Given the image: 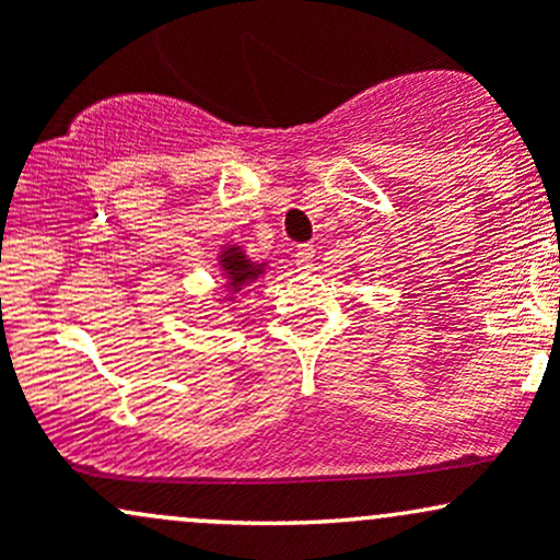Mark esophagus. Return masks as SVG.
<instances>
[{
    "mask_svg": "<svg viewBox=\"0 0 560 560\" xmlns=\"http://www.w3.org/2000/svg\"><path fill=\"white\" fill-rule=\"evenodd\" d=\"M313 260H316V249H313V244H300L298 253H294V262H298L300 271H311Z\"/></svg>",
    "mask_w": 560,
    "mask_h": 560,
    "instance_id": "1",
    "label": "esophagus"
}]
</instances>
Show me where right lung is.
Returning a JSON list of instances; mask_svg holds the SVG:
<instances>
[{
	"label": "right lung",
	"mask_w": 560,
	"mask_h": 560,
	"mask_svg": "<svg viewBox=\"0 0 560 560\" xmlns=\"http://www.w3.org/2000/svg\"><path fill=\"white\" fill-rule=\"evenodd\" d=\"M262 266L266 262H253L240 247H229L221 253V268L226 273L231 292H240V289L253 284L255 279H260Z\"/></svg>",
	"instance_id": "obj_1"
}]
</instances>
